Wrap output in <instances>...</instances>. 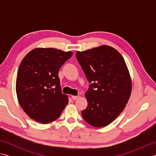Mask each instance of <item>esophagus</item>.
Returning a JSON list of instances; mask_svg holds the SVG:
<instances>
[{
	"label": "esophagus",
	"instance_id": "esophagus-1",
	"mask_svg": "<svg viewBox=\"0 0 156 156\" xmlns=\"http://www.w3.org/2000/svg\"><path fill=\"white\" fill-rule=\"evenodd\" d=\"M79 98V96H72V100H76Z\"/></svg>",
	"mask_w": 156,
	"mask_h": 156
}]
</instances>
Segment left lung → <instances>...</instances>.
Here are the masks:
<instances>
[{
  "instance_id": "obj_1",
  "label": "left lung",
  "mask_w": 156,
  "mask_h": 156,
  "mask_svg": "<svg viewBox=\"0 0 156 156\" xmlns=\"http://www.w3.org/2000/svg\"><path fill=\"white\" fill-rule=\"evenodd\" d=\"M76 56L90 83L82 117L93 127H105L121 114L130 97L132 84L127 65L120 53L108 45L78 51Z\"/></svg>"
}]
</instances>
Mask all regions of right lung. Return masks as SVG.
<instances>
[{
  "mask_svg": "<svg viewBox=\"0 0 156 156\" xmlns=\"http://www.w3.org/2000/svg\"><path fill=\"white\" fill-rule=\"evenodd\" d=\"M72 51L36 48L23 59L18 69L16 92L20 105L29 117L43 124L56 120L68 103L63 94L58 72Z\"/></svg>",
  "mask_w": 156,
  "mask_h": 156,
  "instance_id": "obj_1",
  "label": "right lung"
}]
</instances>
